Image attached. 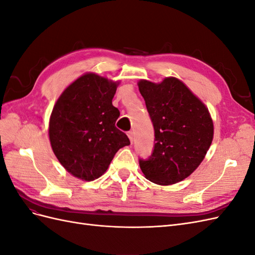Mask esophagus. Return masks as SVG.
Returning a JSON list of instances; mask_svg holds the SVG:
<instances>
[{
  "instance_id": "34e87169",
  "label": "esophagus",
  "mask_w": 255,
  "mask_h": 255,
  "mask_svg": "<svg viewBox=\"0 0 255 255\" xmlns=\"http://www.w3.org/2000/svg\"><path fill=\"white\" fill-rule=\"evenodd\" d=\"M128 138H129L130 142L133 143V141H134V133L132 132V130H129V132H128Z\"/></svg>"
}]
</instances>
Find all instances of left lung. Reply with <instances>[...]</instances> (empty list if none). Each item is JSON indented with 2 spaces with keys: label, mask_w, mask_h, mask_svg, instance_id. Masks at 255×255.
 <instances>
[{
  "label": "left lung",
  "mask_w": 255,
  "mask_h": 255,
  "mask_svg": "<svg viewBox=\"0 0 255 255\" xmlns=\"http://www.w3.org/2000/svg\"><path fill=\"white\" fill-rule=\"evenodd\" d=\"M154 127L155 143L148 159H139L145 179L172 185L186 179L201 164L214 137L207 107L180 80L138 82Z\"/></svg>",
  "instance_id": "obj_1"
}]
</instances>
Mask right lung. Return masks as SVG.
<instances>
[{
    "instance_id": "obj_1",
    "label": "right lung",
    "mask_w": 255,
    "mask_h": 255,
    "mask_svg": "<svg viewBox=\"0 0 255 255\" xmlns=\"http://www.w3.org/2000/svg\"><path fill=\"white\" fill-rule=\"evenodd\" d=\"M118 85L86 73L69 85L53 107L52 150L66 170L83 181L104 174L117 151L130 143L115 126L120 112L112 101Z\"/></svg>"
}]
</instances>
